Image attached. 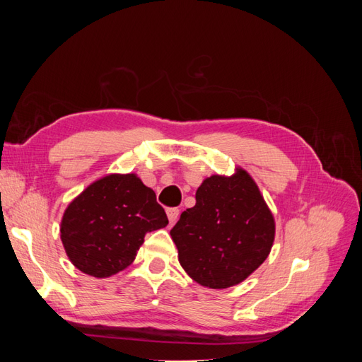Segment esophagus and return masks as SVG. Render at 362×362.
I'll use <instances>...</instances> for the list:
<instances>
[{"mask_svg":"<svg viewBox=\"0 0 362 362\" xmlns=\"http://www.w3.org/2000/svg\"><path fill=\"white\" fill-rule=\"evenodd\" d=\"M166 213H168V217H169V222H170V223L177 222V218H178V216H180V210H178V208H168Z\"/></svg>","mask_w":362,"mask_h":362,"instance_id":"1","label":"esophagus"}]
</instances>
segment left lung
I'll return each instance as SVG.
<instances>
[{"mask_svg":"<svg viewBox=\"0 0 362 362\" xmlns=\"http://www.w3.org/2000/svg\"><path fill=\"white\" fill-rule=\"evenodd\" d=\"M182 269L204 287L228 288L245 281L264 259L275 238V221L243 169L213 175L196 190V205L170 229Z\"/></svg>","mask_w":362,"mask_h":362,"instance_id":"left-lung-1","label":"left lung"}]
</instances>
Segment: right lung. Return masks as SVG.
Instances as JSON below:
<instances>
[{
	"instance_id": "obj_1",
	"label": "right lung",
	"mask_w": 362,
	"mask_h": 362,
	"mask_svg": "<svg viewBox=\"0 0 362 362\" xmlns=\"http://www.w3.org/2000/svg\"><path fill=\"white\" fill-rule=\"evenodd\" d=\"M169 223L154 190L134 173L108 175L69 204L60 237L72 264L108 278L134 261L146 233Z\"/></svg>"
}]
</instances>
